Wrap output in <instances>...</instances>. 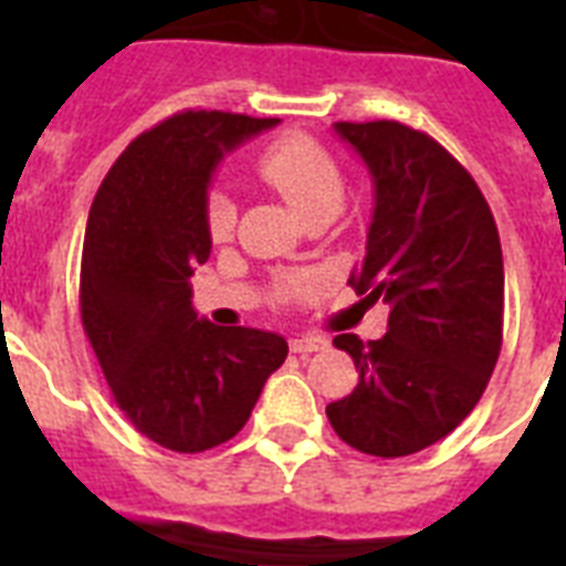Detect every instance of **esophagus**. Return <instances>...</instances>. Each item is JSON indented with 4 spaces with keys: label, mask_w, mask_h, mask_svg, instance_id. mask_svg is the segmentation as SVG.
I'll use <instances>...</instances> for the list:
<instances>
[{
    "label": "esophagus",
    "mask_w": 566,
    "mask_h": 566,
    "mask_svg": "<svg viewBox=\"0 0 566 566\" xmlns=\"http://www.w3.org/2000/svg\"><path fill=\"white\" fill-rule=\"evenodd\" d=\"M328 340L319 335H296L291 337V353L296 355H311V353H319V349H326Z\"/></svg>",
    "instance_id": "1"
}]
</instances>
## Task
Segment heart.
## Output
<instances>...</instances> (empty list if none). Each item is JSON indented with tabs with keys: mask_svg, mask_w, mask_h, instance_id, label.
<instances>
[{
	"mask_svg": "<svg viewBox=\"0 0 566 566\" xmlns=\"http://www.w3.org/2000/svg\"><path fill=\"white\" fill-rule=\"evenodd\" d=\"M258 179L284 196V202L300 213L302 220H332L344 205V172L335 155L314 137L291 132L266 144L255 158ZM234 202L226 193L213 190L205 202V226L213 240H226L234 229ZM317 287V275L287 273L275 284V300H305Z\"/></svg>",
	"mask_w": 566,
	"mask_h": 566,
	"instance_id": "1",
	"label": "heart"
}]
</instances>
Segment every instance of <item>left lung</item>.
Wrapping results in <instances>:
<instances>
[{"label": "left lung", "instance_id": "left-lung-1", "mask_svg": "<svg viewBox=\"0 0 566 566\" xmlns=\"http://www.w3.org/2000/svg\"><path fill=\"white\" fill-rule=\"evenodd\" d=\"M376 188L367 255L349 275L385 302L387 335H337L358 385L326 408L337 438L378 458L413 455L473 411L502 349L500 231L473 176L396 119L335 123Z\"/></svg>", "mask_w": 566, "mask_h": 566}]
</instances>
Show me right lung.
<instances>
[{
	"mask_svg": "<svg viewBox=\"0 0 566 566\" xmlns=\"http://www.w3.org/2000/svg\"><path fill=\"white\" fill-rule=\"evenodd\" d=\"M275 123L179 111L126 146L91 205L78 293L84 335L119 411L172 452L234 438L287 358V340L273 332L196 317L188 284L211 255L205 202L213 167Z\"/></svg>",
	"mask_w": 566,
	"mask_h": 566,
	"instance_id": "1",
	"label": "right lung"
}]
</instances>
